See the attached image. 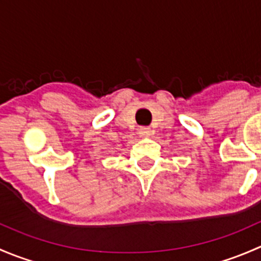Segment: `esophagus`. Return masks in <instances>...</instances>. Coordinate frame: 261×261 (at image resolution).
Returning a JSON list of instances; mask_svg holds the SVG:
<instances>
[{"label":"esophagus","mask_w":261,"mask_h":261,"mask_svg":"<svg viewBox=\"0 0 261 261\" xmlns=\"http://www.w3.org/2000/svg\"><path fill=\"white\" fill-rule=\"evenodd\" d=\"M139 135L143 136V138H146V136L150 135V128L146 127V126H143V127L139 128Z\"/></svg>","instance_id":"esophagus-1"}]
</instances>
